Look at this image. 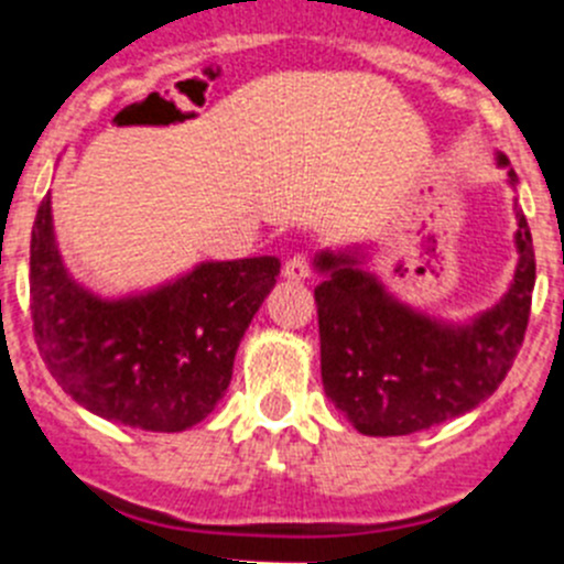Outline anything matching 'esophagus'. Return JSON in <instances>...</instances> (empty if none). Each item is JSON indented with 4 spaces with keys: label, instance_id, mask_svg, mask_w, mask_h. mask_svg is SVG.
<instances>
[{
    "label": "esophagus",
    "instance_id": "obj_1",
    "mask_svg": "<svg viewBox=\"0 0 564 564\" xmlns=\"http://www.w3.org/2000/svg\"><path fill=\"white\" fill-rule=\"evenodd\" d=\"M307 273H311V259L305 253H293L285 262V279H291V282H302V279H307Z\"/></svg>",
    "mask_w": 564,
    "mask_h": 564
}]
</instances>
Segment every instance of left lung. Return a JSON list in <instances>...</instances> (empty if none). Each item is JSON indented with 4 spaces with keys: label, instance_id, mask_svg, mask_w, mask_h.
Masks as SVG:
<instances>
[{
    "label": "left lung",
    "instance_id": "left-lung-1",
    "mask_svg": "<svg viewBox=\"0 0 564 564\" xmlns=\"http://www.w3.org/2000/svg\"><path fill=\"white\" fill-rule=\"evenodd\" d=\"M517 226L514 282L468 325H441L410 311L350 253H318L316 268L325 273L316 285L322 383L361 435H412L495 395L525 338L536 279L522 212Z\"/></svg>",
    "mask_w": 564,
    "mask_h": 564
}]
</instances>
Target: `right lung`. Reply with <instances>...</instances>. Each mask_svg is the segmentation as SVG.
Returning a JSON list of instances; mask_svg holds the SVG:
<instances>
[{
    "label": "right lung",
    "mask_w": 564,
    "mask_h": 564,
    "mask_svg": "<svg viewBox=\"0 0 564 564\" xmlns=\"http://www.w3.org/2000/svg\"><path fill=\"white\" fill-rule=\"evenodd\" d=\"M276 276V257L203 262L143 296L98 299L64 268L44 197L30 237L39 356L84 410L134 430L183 432L228 390L239 341Z\"/></svg>",
    "instance_id": "right-lung-1"
}]
</instances>
